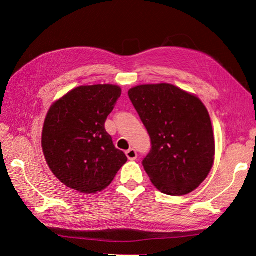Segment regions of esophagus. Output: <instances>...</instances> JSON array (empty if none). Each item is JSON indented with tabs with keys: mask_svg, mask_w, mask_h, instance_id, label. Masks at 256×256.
Masks as SVG:
<instances>
[{
	"mask_svg": "<svg viewBox=\"0 0 256 256\" xmlns=\"http://www.w3.org/2000/svg\"><path fill=\"white\" fill-rule=\"evenodd\" d=\"M126 156H127V158L129 160H136L138 158V154H136V152L134 150L130 148L129 150L126 152Z\"/></svg>",
	"mask_w": 256,
	"mask_h": 256,
	"instance_id": "1",
	"label": "esophagus"
}]
</instances>
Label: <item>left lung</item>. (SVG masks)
<instances>
[{
	"label": "left lung",
	"mask_w": 256,
	"mask_h": 256,
	"mask_svg": "<svg viewBox=\"0 0 256 256\" xmlns=\"http://www.w3.org/2000/svg\"><path fill=\"white\" fill-rule=\"evenodd\" d=\"M150 138L142 164L168 196H184L208 176L214 160L210 118L200 100L172 84L138 85L128 92Z\"/></svg>",
	"instance_id": "1"
}]
</instances>
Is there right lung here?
I'll list each match as a JSON object with an SVG mask.
<instances>
[{
    "instance_id": "1",
    "label": "right lung",
    "mask_w": 256,
    "mask_h": 256,
    "mask_svg": "<svg viewBox=\"0 0 256 256\" xmlns=\"http://www.w3.org/2000/svg\"><path fill=\"white\" fill-rule=\"evenodd\" d=\"M120 94L112 84L79 86L49 109L42 150L52 173L68 188L86 194L102 191L127 162L104 128Z\"/></svg>"
}]
</instances>
